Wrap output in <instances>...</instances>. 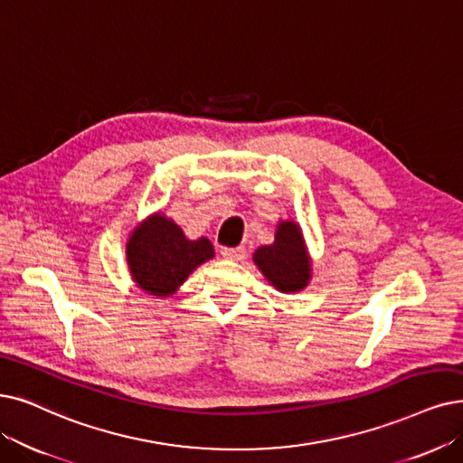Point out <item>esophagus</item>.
Returning a JSON list of instances; mask_svg holds the SVG:
<instances>
[{
    "instance_id": "obj_1",
    "label": "esophagus",
    "mask_w": 463,
    "mask_h": 463,
    "mask_svg": "<svg viewBox=\"0 0 463 463\" xmlns=\"http://www.w3.org/2000/svg\"><path fill=\"white\" fill-rule=\"evenodd\" d=\"M245 254H247L245 247H235V249H228V247H226V249H222V256L228 258V260H233V262L243 260Z\"/></svg>"
}]
</instances>
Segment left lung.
I'll list each match as a JSON object with an SVG mask.
<instances>
[{
	"label": "left lung",
	"mask_w": 463,
	"mask_h": 463,
	"mask_svg": "<svg viewBox=\"0 0 463 463\" xmlns=\"http://www.w3.org/2000/svg\"><path fill=\"white\" fill-rule=\"evenodd\" d=\"M252 260L266 279L281 292H300L311 279V260L300 226L292 220L277 224L275 241L256 249Z\"/></svg>",
	"instance_id": "1"
}]
</instances>
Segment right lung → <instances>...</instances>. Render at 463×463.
<instances>
[{
	"label": "right lung",
	"mask_w": 463,
	"mask_h": 463,
	"mask_svg": "<svg viewBox=\"0 0 463 463\" xmlns=\"http://www.w3.org/2000/svg\"><path fill=\"white\" fill-rule=\"evenodd\" d=\"M214 256L207 237L195 241L161 213L147 216L127 243V264L137 287L154 296H171L190 273Z\"/></svg>",
	"instance_id": "add662e5"
}]
</instances>
